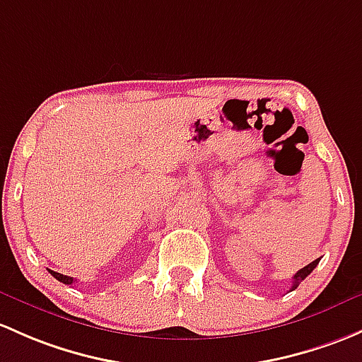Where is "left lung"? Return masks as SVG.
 I'll use <instances>...</instances> for the list:
<instances>
[{"instance_id": "1", "label": "left lung", "mask_w": 362, "mask_h": 362, "mask_svg": "<svg viewBox=\"0 0 362 362\" xmlns=\"http://www.w3.org/2000/svg\"><path fill=\"white\" fill-rule=\"evenodd\" d=\"M319 260H321V258H315L314 262H310L309 265H305V267L303 269H300L298 272L295 274V276H293V284H291V290L290 291H293V290H296V288H298V284L302 283L303 279H305L307 276H309V274L314 271L315 267H317V264H319Z\"/></svg>"}]
</instances>
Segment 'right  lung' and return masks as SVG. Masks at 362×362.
Returning <instances> with one entry per match:
<instances>
[{"mask_svg": "<svg viewBox=\"0 0 362 362\" xmlns=\"http://www.w3.org/2000/svg\"><path fill=\"white\" fill-rule=\"evenodd\" d=\"M48 272H50L52 276L55 277L57 281H60V283H64V284H72V281H74L71 276H64V274L55 272V271H50V269H48Z\"/></svg>", "mask_w": 362, "mask_h": 362, "instance_id": "right-lung-1", "label": "right lung"}]
</instances>
